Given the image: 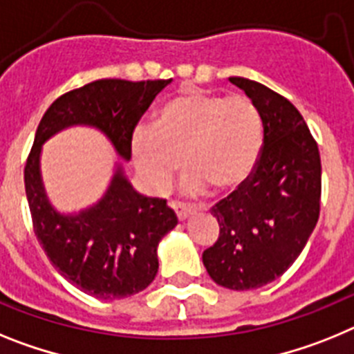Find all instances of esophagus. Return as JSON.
I'll use <instances>...</instances> for the list:
<instances>
[{
	"instance_id": "esophagus-1",
	"label": "esophagus",
	"mask_w": 354,
	"mask_h": 354,
	"mask_svg": "<svg viewBox=\"0 0 354 354\" xmlns=\"http://www.w3.org/2000/svg\"><path fill=\"white\" fill-rule=\"evenodd\" d=\"M171 208H173L174 214H176V217L180 221L189 219L190 215L194 214V208L187 207V205H181V203H171Z\"/></svg>"
}]
</instances>
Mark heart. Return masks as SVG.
Instances as JSON below:
<instances>
[{"instance_id": "heart-1", "label": "heart", "mask_w": 354, "mask_h": 354, "mask_svg": "<svg viewBox=\"0 0 354 354\" xmlns=\"http://www.w3.org/2000/svg\"><path fill=\"white\" fill-rule=\"evenodd\" d=\"M262 113L245 96L228 97L189 91L162 104L151 128L139 126L131 137V156L149 189H167L183 164L181 181L189 196L214 187L239 189L250 180L263 147Z\"/></svg>"}]
</instances>
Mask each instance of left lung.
Wrapping results in <instances>:
<instances>
[{"label":"left lung","instance_id":"left-lung-1","mask_svg":"<svg viewBox=\"0 0 354 354\" xmlns=\"http://www.w3.org/2000/svg\"><path fill=\"white\" fill-rule=\"evenodd\" d=\"M263 119V147L250 180L212 214L219 236L203 251L215 283L232 290L263 287L296 262L321 210V156L305 119L287 97L233 76Z\"/></svg>","mask_w":354,"mask_h":354}]
</instances>
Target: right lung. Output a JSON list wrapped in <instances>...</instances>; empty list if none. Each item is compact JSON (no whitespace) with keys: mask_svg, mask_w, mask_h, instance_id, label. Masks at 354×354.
<instances>
[{"mask_svg":"<svg viewBox=\"0 0 354 354\" xmlns=\"http://www.w3.org/2000/svg\"><path fill=\"white\" fill-rule=\"evenodd\" d=\"M173 80H97L66 92L42 115L24 167L33 232L55 269L97 299H121L144 290L158 272L156 248L178 224L167 201L139 194L121 164L100 201L62 214L49 203L41 173L42 146L73 126H91L122 160L142 113Z\"/></svg>","mask_w":354,"mask_h":354,"instance_id":"add662e5","label":"right lung"}]
</instances>
